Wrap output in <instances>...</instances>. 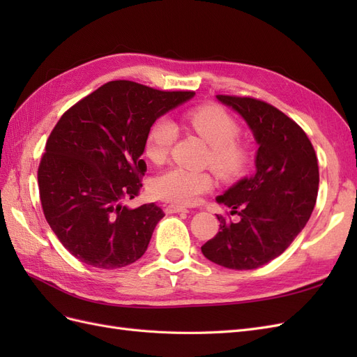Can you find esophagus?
<instances>
[{
    "mask_svg": "<svg viewBox=\"0 0 357 357\" xmlns=\"http://www.w3.org/2000/svg\"><path fill=\"white\" fill-rule=\"evenodd\" d=\"M188 208L186 207H181V205H174V204H169L165 207V213L167 214H172V213H186Z\"/></svg>",
    "mask_w": 357,
    "mask_h": 357,
    "instance_id": "esophagus-1",
    "label": "esophagus"
}]
</instances>
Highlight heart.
<instances>
[{
  "label": "heart",
  "instance_id": "b5f03b06",
  "mask_svg": "<svg viewBox=\"0 0 357 357\" xmlns=\"http://www.w3.org/2000/svg\"><path fill=\"white\" fill-rule=\"evenodd\" d=\"M185 117L190 129L211 147L210 164L219 176L235 178L244 174L252 162V147L238 138L240 125L228 112L219 105H202L188 112ZM177 134V126L171 119H158L146 138V156L155 164L164 162ZM211 188L213 177L208 172L189 171L180 167L164 171L152 185L158 198L181 205L195 204Z\"/></svg>",
  "mask_w": 357,
  "mask_h": 357
}]
</instances>
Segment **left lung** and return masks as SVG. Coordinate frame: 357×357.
Wrapping results in <instances>:
<instances>
[{
  "label": "left lung",
  "instance_id": "8db88e82",
  "mask_svg": "<svg viewBox=\"0 0 357 357\" xmlns=\"http://www.w3.org/2000/svg\"><path fill=\"white\" fill-rule=\"evenodd\" d=\"M215 98L243 116L259 149L255 176L215 198L240 220L218 214L220 231L201 250L225 268L255 269L282 255L307 225L319 190L317 156L304 129L274 105L248 96Z\"/></svg>",
  "mask_w": 357,
  "mask_h": 357
}]
</instances>
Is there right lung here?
<instances>
[{
    "label": "right lung",
    "instance_id": "obj_1",
    "mask_svg": "<svg viewBox=\"0 0 357 357\" xmlns=\"http://www.w3.org/2000/svg\"><path fill=\"white\" fill-rule=\"evenodd\" d=\"M193 95L114 80L62 114L40 160L38 189L52 231L79 261L116 269L144 255L165 214L155 202L128 208L123 201L143 186L150 128Z\"/></svg>",
    "mask_w": 357,
    "mask_h": 357
}]
</instances>
